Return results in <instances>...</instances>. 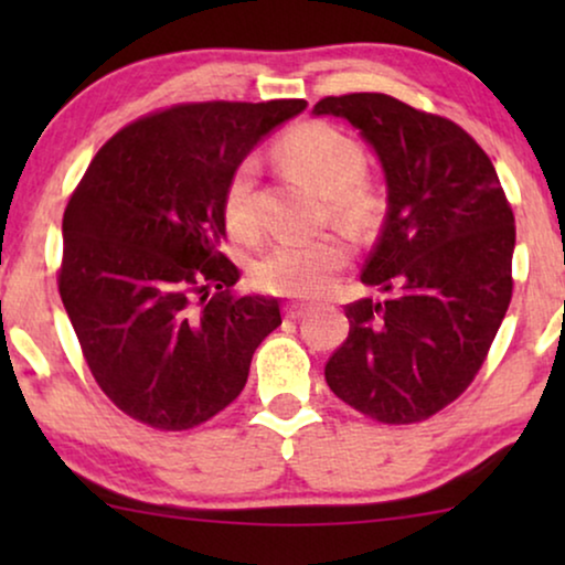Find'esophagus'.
<instances>
[{
  "label": "esophagus",
  "mask_w": 565,
  "mask_h": 565,
  "mask_svg": "<svg viewBox=\"0 0 565 565\" xmlns=\"http://www.w3.org/2000/svg\"><path fill=\"white\" fill-rule=\"evenodd\" d=\"M308 313V303H288L285 306V319H303Z\"/></svg>",
  "instance_id": "34e87169"
}]
</instances>
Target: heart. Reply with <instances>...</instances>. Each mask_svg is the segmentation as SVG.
<instances>
[{
    "instance_id": "obj_1",
    "label": "heart",
    "mask_w": 565,
    "mask_h": 565,
    "mask_svg": "<svg viewBox=\"0 0 565 565\" xmlns=\"http://www.w3.org/2000/svg\"><path fill=\"white\" fill-rule=\"evenodd\" d=\"M277 159L290 174L323 195L327 213L347 228H365L375 218L377 195L365 177V153L352 136L308 120L290 128L275 143ZM254 161H242L223 190V221L236 238L259 234V213L254 200ZM350 262L342 238L321 236L316 242L275 244L254 259L252 280L259 290L285 298H316L331 288L334 275Z\"/></svg>"
}]
</instances>
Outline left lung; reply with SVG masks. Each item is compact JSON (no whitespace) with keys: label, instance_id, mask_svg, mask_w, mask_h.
<instances>
[{"label":"left lung","instance_id":"obj_1","mask_svg":"<svg viewBox=\"0 0 565 565\" xmlns=\"http://www.w3.org/2000/svg\"><path fill=\"white\" fill-rule=\"evenodd\" d=\"M373 143L388 213L362 269L385 300L344 306L350 334L323 375L337 398L381 424L429 419L462 396L512 300L514 213L489 153L458 122L396 97H323Z\"/></svg>","mask_w":565,"mask_h":565}]
</instances>
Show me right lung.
<instances>
[{
	"mask_svg": "<svg viewBox=\"0 0 565 565\" xmlns=\"http://www.w3.org/2000/svg\"><path fill=\"white\" fill-rule=\"evenodd\" d=\"M306 107L180 103L120 128L64 211L58 292L99 391L159 431L195 429L244 391L280 327L275 298L238 296L223 190L262 136Z\"/></svg>",
	"mask_w": 565,
	"mask_h": 565,
	"instance_id": "obj_1",
	"label": "right lung"
}]
</instances>
